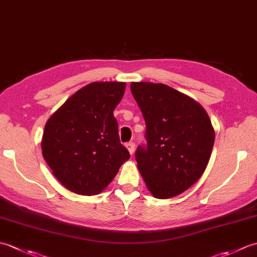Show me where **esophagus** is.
Returning <instances> with one entry per match:
<instances>
[{"mask_svg": "<svg viewBox=\"0 0 257 257\" xmlns=\"http://www.w3.org/2000/svg\"><path fill=\"white\" fill-rule=\"evenodd\" d=\"M125 148L128 149L130 155H132V156L134 155V152H135V144L134 143H128L127 145H125Z\"/></svg>", "mask_w": 257, "mask_h": 257, "instance_id": "1", "label": "esophagus"}]
</instances>
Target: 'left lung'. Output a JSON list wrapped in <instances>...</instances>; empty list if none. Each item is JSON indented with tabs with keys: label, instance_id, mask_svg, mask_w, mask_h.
<instances>
[{
	"label": "left lung",
	"instance_id": "left-lung-1",
	"mask_svg": "<svg viewBox=\"0 0 257 257\" xmlns=\"http://www.w3.org/2000/svg\"><path fill=\"white\" fill-rule=\"evenodd\" d=\"M146 121V148L136 152L147 188L157 199H170L192 187L204 173L215 133L198 101L165 84H130Z\"/></svg>",
	"mask_w": 257,
	"mask_h": 257
}]
</instances>
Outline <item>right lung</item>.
Segmentation results:
<instances>
[{
	"instance_id": "add662e5",
	"label": "right lung",
	"mask_w": 257,
	"mask_h": 257,
	"mask_svg": "<svg viewBox=\"0 0 257 257\" xmlns=\"http://www.w3.org/2000/svg\"><path fill=\"white\" fill-rule=\"evenodd\" d=\"M124 89L121 81H94L70 96L46 121L43 157L72 192L100 193L130 158L113 117Z\"/></svg>"
}]
</instances>
